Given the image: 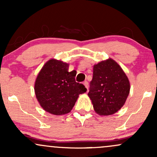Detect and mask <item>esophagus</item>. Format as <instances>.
<instances>
[{
    "label": "esophagus",
    "instance_id": "34e87169",
    "mask_svg": "<svg viewBox=\"0 0 157 157\" xmlns=\"http://www.w3.org/2000/svg\"><path fill=\"white\" fill-rule=\"evenodd\" d=\"M83 84H84V86H86V89H88V88H89V83H88V82H87V81H84Z\"/></svg>",
    "mask_w": 157,
    "mask_h": 157
}]
</instances>
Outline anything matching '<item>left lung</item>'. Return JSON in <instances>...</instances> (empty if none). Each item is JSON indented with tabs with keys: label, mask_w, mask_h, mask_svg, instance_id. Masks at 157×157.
Segmentation results:
<instances>
[{
	"label": "left lung",
	"mask_w": 157,
	"mask_h": 157,
	"mask_svg": "<svg viewBox=\"0 0 157 157\" xmlns=\"http://www.w3.org/2000/svg\"><path fill=\"white\" fill-rule=\"evenodd\" d=\"M129 92L128 79L114 60L109 59L94 66L88 95L98 114L116 113L125 104Z\"/></svg>",
	"instance_id": "obj_1"
}]
</instances>
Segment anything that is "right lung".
Here are the masks:
<instances>
[{
    "mask_svg": "<svg viewBox=\"0 0 157 157\" xmlns=\"http://www.w3.org/2000/svg\"><path fill=\"white\" fill-rule=\"evenodd\" d=\"M68 68L66 63L52 59L45 63L36 79V97L41 107L52 114L70 112L79 94L87 91L84 85L75 81V72H68Z\"/></svg>",
    "mask_w": 157,
    "mask_h": 157,
    "instance_id": "add662e5",
    "label": "right lung"
}]
</instances>
